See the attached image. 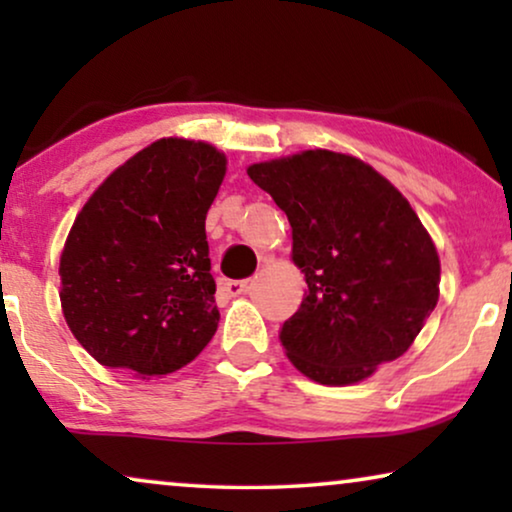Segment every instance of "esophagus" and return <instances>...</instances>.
<instances>
[{"label": "esophagus", "mask_w": 512, "mask_h": 512, "mask_svg": "<svg viewBox=\"0 0 512 512\" xmlns=\"http://www.w3.org/2000/svg\"><path fill=\"white\" fill-rule=\"evenodd\" d=\"M249 284L251 279H226V282H223V291H226L228 296H242V293L249 291Z\"/></svg>", "instance_id": "obj_1"}]
</instances>
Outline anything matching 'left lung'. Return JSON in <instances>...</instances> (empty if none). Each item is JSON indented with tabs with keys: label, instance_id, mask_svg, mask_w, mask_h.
Segmentation results:
<instances>
[{
	"label": "left lung",
	"instance_id": "obj_1",
	"mask_svg": "<svg viewBox=\"0 0 512 512\" xmlns=\"http://www.w3.org/2000/svg\"><path fill=\"white\" fill-rule=\"evenodd\" d=\"M289 216L307 296L279 342L319 384H354L408 352L438 303L440 261L410 202L373 167L333 151L251 165Z\"/></svg>",
	"mask_w": 512,
	"mask_h": 512
}]
</instances>
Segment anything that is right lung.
I'll list each match as a JSON object with an SVG mask.
<instances>
[{
    "label": "right lung",
    "instance_id": "right-lung-1",
    "mask_svg": "<svg viewBox=\"0 0 512 512\" xmlns=\"http://www.w3.org/2000/svg\"><path fill=\"white\" fill-rule=\"evenodd\" d=\"M223 174L214 146L158 139L76 216L60 258V303L102 366L167 375L214 338L221 314L205 219Z\"/></svg>",
    "mask_w": 512,
    "mask_h": 512
}]
</instances>
